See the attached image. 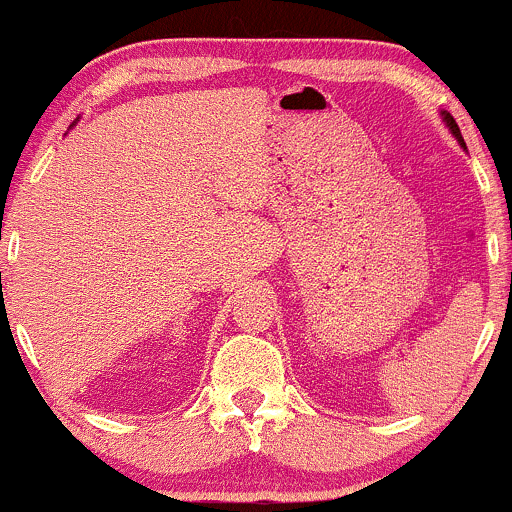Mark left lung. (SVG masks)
<instances>
[{"label":"left lung","instance_id":"obj_1","mask_svg":"<svg viewBox=\"0 0 512 512\" xmlns=\"http://www.w3.org/2000/svg\"><path fill=\"white\" fill-rule=\"evenodd\" d=\"M445 122H448V127H450V132L455 134L457 137V142H460L462 146H464V139H462V134H460V127H457V122H455V117H452L450 113H445ZM464 149H467V146H464Z\"/></svg>","mask_w":512,"mask_h":512}]
</instances>
